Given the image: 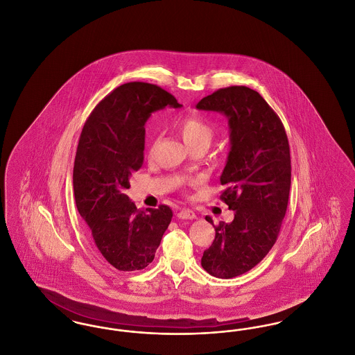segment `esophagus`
Masks as SVG:
<instances>
[{
    "label": "esophagus",
    "mask_w": 355,
    "mask_h": 355,
    "mask_svg": "<svg viewBox=\"0 0 355 355\" xmlns=\"http://www.w3.org/2000/svg\"><path fill=\"white\" fill-rule=\"evenodd\" d=\"M175 216L178 218H182V220H193V218H196V213L193 210H190V209H182Z\"/></svg>",
    "instance_id": "1"
}]
</instances>
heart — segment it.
Returning a JSON list of instances; mask_svg holds the SVG:
<instances>
[{"mask_svg": "<svg viewBox=\"0 0 355 355\" xmlns=\"http://www.w3.org/2000/svg\"><path fill=\"white\" fill-rule=\"evenodd\" d=\"M180 132L187 146H191L198 142H210L213 137L211 126L202 117L196 114L186 116L181 119Z\"/></svg>", "mask_w": 355, "mask_h": 355, "instance_id": "obj_1", "label": "heart"}]
</instances>
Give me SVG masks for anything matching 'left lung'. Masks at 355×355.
I'll return each instance as SVG.
<instances>
[{"label": "left lung", "instance_id": "left-lung-1", "mask_svg": "<svg viewBox=\"0 0 355 355\" xmlns=\"http://www.w3.org/2000/svg\"><path fill=\"white\" fill-rule=\"evenodd\" d=\"M229 119L230 152L220 174V200L234 210L220 222L201 265L217 278H233L258 265L274 246L286 214L291 184L284 123L262 96L246 86L218 89L197 103ZM206 220L213 223L210 217Z\"/></svg>", "mask_w": 355, "mask_h": 355}]
</instances>
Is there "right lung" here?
I'll return each instance as SVG.
<instances>
[{"label": "right lung", "mask_w": 355, "mask_h": 355, "mask_svg": "<svg viewBox=\"0 0 355 355\" xmlns=\"http://www.w3.org/2000/svg\"><path fill=\"white\" fill-rule=\"evenodd\" d=\"M168 105L181 106L157 85H121L93 109L78 141L76 205L94 246L119 271L142 270L152 263L173 217L166 205L144 211L123 194L132 173L144 164L145 122Z\"/></svg>", "instance_id": "obj_1"}]
</instances>
